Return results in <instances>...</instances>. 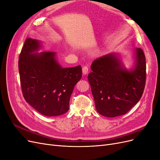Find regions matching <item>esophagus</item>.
I'll return each mask as SVG.
<instances>
[{"instance_id": "obj_1", "label": "esophagus", "mask_w": 160, "mask_h": 160, "mask_svg": "<svg viewBox=\"0 0 160 160\" xmlns=\"http://www.w3.org/2000/svg\"><path fill=\"white\" fill-rule=\"evenodd\" d=\"M88 71H89V68L88 66H84L83 67V75H87L88 73Z\"/></svg>"}]
</instances>
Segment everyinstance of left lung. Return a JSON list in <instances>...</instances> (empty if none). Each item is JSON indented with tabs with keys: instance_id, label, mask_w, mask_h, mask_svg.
Returning a JSON list of instances; mask_svg holds the SVG:
<instances>
[{
	"instance_id": "obj_1",
	"label": "left lung",
	"mask_w": 160,
	"mask_h": 160,
	"mask_svg": "<svg viewBox=\"0 0 160 160\" xmlns=\"http://www.w3.org/2000/svg\"><path fill=\"white\" fill-rule=\"evenodd\" d=\"M135 67L128 70L119 55L111 52L92 62L88 81L95 108L101 115L115 118L124 115L141 99L146 80L143 51L136 48Z\"/></svg>"
}]
</instances>
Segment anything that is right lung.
<instances>
[{"label": "right lung", "mask_w": 160, "mask_h": 160, "mask_svg": "<svg viewBox=\"0 0 160 160\" xmlns=\"http://www.w3.org/2000/svg\"><path fill=\"white\" fill-rule=\"evenodd\" d=\"M41 42L28 38L18 59L24 98L38 112L48 117L65 113L74 87L82 77L81 65L62 68L55 52L42 51Z\"/></svg>", "instance_id": "right-lung-1"}]
</instances>
